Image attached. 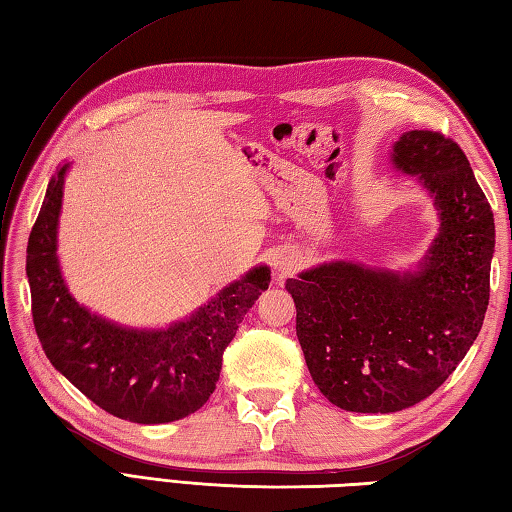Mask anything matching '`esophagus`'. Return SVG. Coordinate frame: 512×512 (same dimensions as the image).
I'll return each mask as SVG.
<instances>
[{"instance_id": "esophagus-1", "label": "esophagus", "mask_w": 512, "mask_h": 512, "mask_svg": "<svg viewBox=\"0 0 512 512\" xmlns=\"http://www.w3.org/2000/svg\"><path fill=\"white\" fill-rule=\"evenodd\" d=\"M274 269L281 276H287L289 272H292L294 269V258L292 256H278L276 260H274Z\"/></svg>"}]
</instances>
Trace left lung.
<instances>
[{
	"mask_svg": "<svg viewBox=\"0 0 512 512\" xmlns=\"http://www.w3.org/2000/svg\"><path fill=\"white\" fill-rule=\"evenodd\" d=\"M392 165L417 176L439 234L417 272L332 260L287 278L307 370L350 412H397L455 372L484 323L495 218L466 153L437 131L403 133Z\"/></svg>",
	"mask_w": 512,
	"mask_h": 512,
	"instance_id": "left-lung-1",
	"label": "left lung"
}]
</instances>
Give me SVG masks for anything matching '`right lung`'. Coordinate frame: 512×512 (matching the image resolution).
I'll use <instances>...</instances> for the list:
<instances>
[{"label":"right lung","mask_w":512,"mask_h":512,"mask_svg":"<svg viewBox=\"0 0 512 512\" xmlns=\"http://www.w3.org/2000/svg\"><path fill=\"white\" fill-rule=\"evenodd\" d=\"M69 167L64 162L48 182L26 247L33 323L46 359L113 417L133 423L187 417L214 394L225 347L269 287V267L249 269L167 330H133L91 314L71 296L57 260V223Z\"/></svg>","instance_id":"right-lung-1"}]
</instances>
